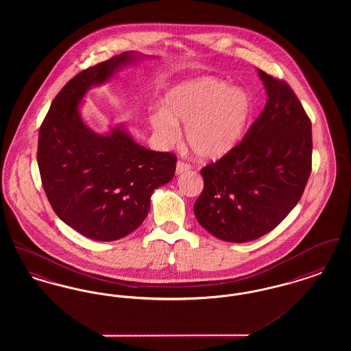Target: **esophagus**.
Wrapping results in <instances>:
<instances>
[{"instance_id": "34e87169", "label": "esophagus", "mask_w": 351, "mask_h": 351, "mask_svg": "<svg viewBox=\"0 0 351 351\" xmlns=\"http://www.w3.org/2000/svg\"><path fill=\"white\" fill-rule=\"evenodd\" d=\"M191 165L189 163H186V162H183V160H179L178 163H176V175H182L183 172H186V171H189L191 169Z\"/></svg>"}]
</instances>
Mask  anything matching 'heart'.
I'll use <instances>...</instances> for the list:
<instances>
[{"label": "heart", "instance_id": "b5f03b06", "mask_svg": "<svg viewBox=\"0 0 351 351\" xmlns=\"http://www.w3.org/2000/svg\"><path fill=\"white\" fill-rule=\"evenodd\" d=\"M251 112L247 92L213 77H200L173 86L165 109L154 110L149 123L165 145L179 139L178 123H184L189 149L201 159L216 160L241 142Z\"/></svg>", "mask_w": 351, "mask_h": 351}]
</instances>
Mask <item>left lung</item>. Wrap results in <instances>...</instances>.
Instances as JSON below:
<instances>
[{
  "label": "left lung",
  "mask_w": 351,
  "mask_h": 351,
  "mask_svg": "<svg viewBox=\"0 0 351 351\" xmlns=\"http://www.w3.org/2000/svg\"><path fill=\"white\" fill-rule=\"evenodd\" d=\"M268 100L243 139L201 169L193 210L201 226L226 242L274 230L300 201L312 171V122L292 88L262 69Z\"/></svg>",
  "instance_id": "8db88e82"
}]
</instances>
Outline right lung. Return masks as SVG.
<instances>
[{"label": "right lung", "instance_id": "1", "mask_svg": "<svg viewBox=\"0 0 351 351\" xmlns=\"http://www.w3.org/2000/svg\"><path fill=\"white\" fill-rule=\"evenodd\" d=\"M136 59L123 52L77 73L56 95L39 129L36 159L51 206L68 226L95 241L134 232L150 210L154 189L175 176L173 154L136 145L122 128L95 133L79 113L92 85Z\"/></svg>", "mask_w": 351, "mask_h": 351}]
</instances>
